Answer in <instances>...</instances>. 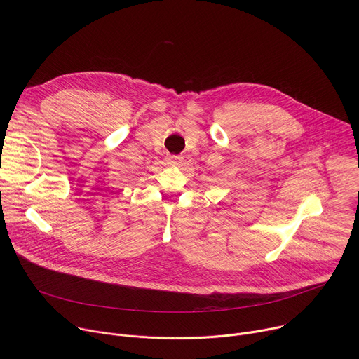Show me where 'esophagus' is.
<instances>
[{"instance_id": "34e87169", "label": "esophagus", "mask_w": 359, "mask_h": 359, "mask_svg": "<svg viewBox=\"0 0 359 359\" xmlns=\"http://www.w3.org/2000/svg\"><path fill=\"white\" fill-rule=\"evenodd\" d=\"M182 161H183V158H180V156H168L166 158V163L170 166H177L182 163Z\"/></svg>"}]
</instances>
